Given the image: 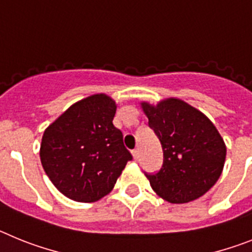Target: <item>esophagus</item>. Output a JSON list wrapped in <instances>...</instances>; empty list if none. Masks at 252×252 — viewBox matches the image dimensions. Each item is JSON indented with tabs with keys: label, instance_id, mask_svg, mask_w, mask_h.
<instances>
[{
	"label": "esophagus",
	"instance_id": "1",
	"mask_svg": "<svg viewBox=\"0 0 252 252\" xmlns=\"http://www.w3.org/2000/svg\"><path fill=\"white\" fill-rule=\"evenodd\" d=\"M132 157L135 160H139V150H132Z\"/></svg>",
	"mask_w": 252,
	"mask_h": 252
}]
</instances>
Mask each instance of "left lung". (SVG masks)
Here are the masks:
<instances>
[{"mask_svg": "<svg viewBox=\"0 0 252 252\" xmlns=\"http://www.w3.org/2000/svg\"><path fill=\"white\" fill-rule=\"evenodd\" d=\"M141 107L164 153L160 170L145 174L154 192L170 203L202 197L216 184L226 159V145L215 125L178 98L157 106L142 102Z\"/></svg>", "mask_w": 252, "mask_h": 252, "instance_id": "obj_1", "label": "left lung"}]
</instances>
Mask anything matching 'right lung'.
I'll list each match as a JSON object with an SVG mask.
<instances>
[{
    "label": "right lung",
    "mask_w": 252,
    "mask_h": 252,
    "mask_svg": "<svg viewBox=\"0 0 252 252\" xmlns=\"http://www.w3.org/2000/svg\"><path fill=\"white\" fill-rule=\"evenodd\" d=\"M115 113L111 97L93 94L72 104L44 131L40 160L51 183L69 199H101L132 160L112 124Z\"/></svg>",
    "instance_id": "1"
}]
</instances>
